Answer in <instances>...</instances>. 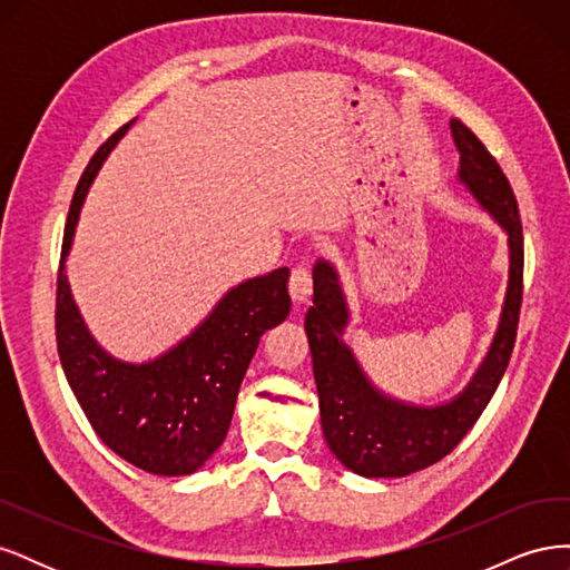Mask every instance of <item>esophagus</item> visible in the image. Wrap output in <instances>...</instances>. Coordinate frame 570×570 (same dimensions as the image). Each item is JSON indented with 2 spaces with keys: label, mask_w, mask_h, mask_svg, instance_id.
Wrapping results in <instances>:
<instances>
[{
  "label": "esophagus",
  "mask_w": 570,
  "mask_h": 570,
  "mask_svg": "<svg viewBox=\"0 0 570 570\" xmlns=\"http://www.w3.org/2000/svg\"><path fill=\"white\" fill-rule=\"evenodd\" d=\"M312 292H314L312 266H308V262H302V264H297L295 268H292L289 295H292V299H295L297 304H302V302H306L308 297H312Z\"/></svg>",
  "instance_id": "34e87169"
}]
</instances>
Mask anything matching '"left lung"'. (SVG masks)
I'll return each instance as SVG.
<instances>
[{
  "label": "left lung",
  "instance_id": "left-lung-1",
  "mask_svg": "<svg viewBox=\"0 0 570 570\" xmlns=\"http://www.w3.org/2000/svg\"><path fill=\"white\" fill-rule=\"evenodd\" d=\"M461 154L459 180L509 235V289L492 347L473 381L450 404L413 406L383 394L342 342L350 321L337 271L314 266V306L304 327L314 356L321 425L331 452L364 478H404L450 454L475 425L502 381L519 331L523 299V226L513 189L488 147L461 120H452Z\"/></svg>",
  "mask_w": 570,
  "mask_h": 570
}]
</instances>
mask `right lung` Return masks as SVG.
Returning <instances> with one entry per match:
<instances>
[{
	"label": "right lung",
	"mask_w": 570,
	"mask_h": 570,
	"mask_svg": "<svg viewBox=\"0 0 570 570\" xmlns=\"http://www.w3.org/2000/svg\"><path fill=\"white\" fill-rule=\"evenodd\" d=\"M128 128L97 149L68 209L57 278V350L78 404L111 452L154 475H189L226 440L258 340L289 314V268L233 287L197 331L147 364H126L101 350L71 297L63 262L88 189Z\"/></svg>",
	"instance_id": "right-lung-1"
}]
</instances>
